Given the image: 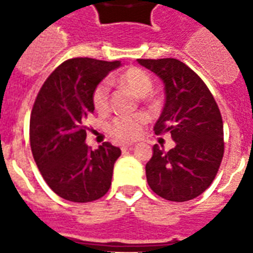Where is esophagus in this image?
I'll return each mask as SVG.
<instances>
[{
    "label": "esophagus",
    "mask_w": 253,
    "mask_h": 253,
    "mask_svg": "<svg viewBox=\"0 0 253 253\" xmlns=\"http://www.w3.org/2000/svg\"><path fill=\"white\" fill-rule=\"evenodd\" d=\"M134 147V144H123L122 146V151H126V150H131Z\"/></svg>",
    "instance_id": "esophagus-1"
}]
</instances>
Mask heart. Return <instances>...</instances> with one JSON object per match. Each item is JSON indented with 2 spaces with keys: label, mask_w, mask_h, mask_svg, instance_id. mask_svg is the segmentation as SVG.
Listing matches in <instances>:
<instances>
[{
  "label": "heart",
  "mask_w": 253,
  "mask_h": 253,
  "mask_svg": "<svg viewBox=\"0 0 253 253\" xmlns=\"http://www.w3.org/2000/svg\"><path fill=\"white\" fill-rule=\"evenodd\" d=\"M123 85L131 87L140 97L150 94L154 86L150 75L139 68H130L119 77ZM93 106L98 113H106L110 107V81H101L93 90ZM147 118L143 114L118 115L109 125V131L119 140H132L140 135Z\"/></svg>",
  "instance_id": "heart-1"
}]
</instances>
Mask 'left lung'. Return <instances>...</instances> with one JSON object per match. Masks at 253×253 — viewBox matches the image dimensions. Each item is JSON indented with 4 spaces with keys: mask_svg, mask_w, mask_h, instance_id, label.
Returning <instances> with one entry per match:
<instances>
[{
    "mask_svg": "<svg viewBox=\"0 0 253 253\" xmlns=\"http://www.w3.org/2000/svg\"><path fill=\"white\" fill-rule=\"evenodd\" d=\"M164 83L166 103L155 123L156 135L169 132L168 152L158 144L146 164L147 182L158 196L184 202L196 198L215 178L223 158V122L204 81L177 59H138Z\"/></svg>",
    "mask_w": 253,
    "mask_h": 253,
    "instance_id": "8db88e82",
    "label": "left lung"
}]
</instances>
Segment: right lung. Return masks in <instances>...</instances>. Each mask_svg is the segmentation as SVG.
<instances>
[{"label": "right lung", "instance_id": "obj_1", "mask_svg": "<svg viewBox=\"0 0 253 253\" xmlns=\"http://www.w3.org/2000/svg\"><path fill=\"white\" fill-rule=\"evenodd\" d=\"M121 61L76 57L60 64L38 93L30 118L34 160L49 188L72 202H91L110 189L121 156L109 142L91 150L85 143L94 87Z\"/></svg>", "mask_w": 253, "mask_h": 253}]
</instances>
